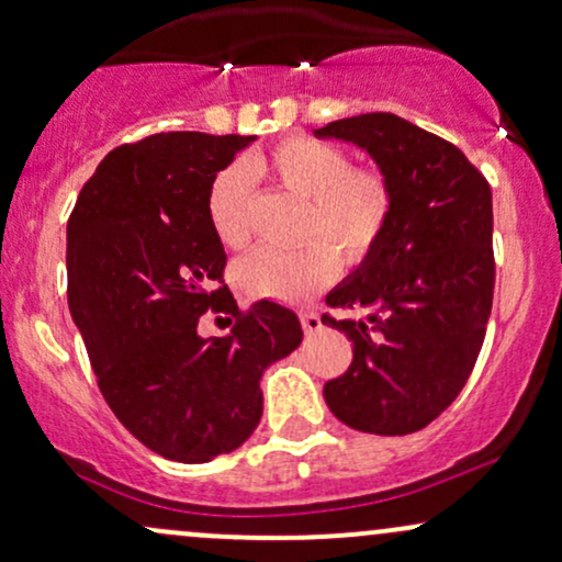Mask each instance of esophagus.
Returning a JSON list of instances; mask_svg holds the SVG:
<instances>
[{
  "label": "esophagus",
  "mask_w": 562,
  "mask_h": 562,
  "mask_svg": "<svg viewBox=\"0 0 562 562\" xmlns=\"http://www.w3.org/2000/svg\"><path fill=\"white\" fill-rule=\"evenodd\" d=\"M301 325H303V333L314 335V333L322 330V317L317 312H303L301 314Z\"/></svg>",
  "instance_id": "esophagus-1"
}]
</instances>
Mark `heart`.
Listing matches in <instances>:
<instances>
[{
  "mask_svg": "<svg viewBox=\"0 0 562 562\" xmlns=\"http://www.w3.org/2000/svg\"><path fill=\"white\" fill-rule=\"evenodd\" d=\"M250 177H267L288 195L303 200L301 237L322 241L299 250H259L237 263L235 282L250 299L295 303L314 295L338 272L336 245L346 263H362L385 235L393 214V190L378 169H353L340 147L312 137H293L269 156L248 164ZM227 169L209 192V222L227 248L250 240V179ZM331 244L327 246L324 240Z\"/></svg>",
  "mask_w": 562,
  "mask_h": 562,
  "instance_id": "heart-1",
  "label": "heart"
}]
</instances>
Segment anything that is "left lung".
<instances>
[{"label": "left lung", "instance_id": "left-lung-1", "mask_svg": "<svg viewBox=\"0 0 562 562\" xmlns=\"http://www.w3.org/2000/svg\"><path fill=\"white\" fill-rule=\"evenodd\" d=\"M314 137L362 147L393 190L385 235L325 299L359 314L322 317L353 340L325 402L362 434H415L454 402L481 353L494 299L492 187L460 147L393 113L333 121Z\"/></svg>", "mask_w": 562, "mask_h": 562}]
</instances>
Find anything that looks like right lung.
Returning <instances> with one entry per match:
<instances>
[{"instance_id": "1", "label": "right lung", "mask_w": 562, "mask_h": 562, "mask_svg": "<svg viewBox=\"0 0 562 562\" xmlns=\"http://www.w3.org/2000/svg\"><path fill=\"white\" fill-rule=\"evenodd\" d=\"M254 139L169 132L115 147L68 218V306L97 385L128 434L187 465L254 434L263 370L303 338L293 308L263 299L240 312L216 288L227 254L209 192ZM209 307L238 317L232 334L196 335Z\"/></svg>"}]
</instances>
